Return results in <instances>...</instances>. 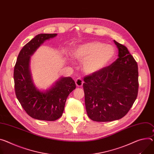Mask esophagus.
<instances>
[{"mask_svg":"<svg viewBox=\"0 0 154 154\" xmlns=\"http://www.w3.org/2000/svg\"><path fill=\"white\" fill-rule=\"evenodd\" d=\"M75 83L77 87H82L83 85V81L80 77H79L75 80Z\"/></svg>","mask_w":154,"mask_h":154,"instance_id":"1","label":"esophagus"}]
</instances>
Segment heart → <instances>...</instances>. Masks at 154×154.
<instances>
[{
  "mask_svg": "<svg viewBox=\"0 0 154 154\" xmlns=\"http://www.w3.org/2000/svg\"><path fill=\"white\" fill-rule=\"evenodd\" d=\"M72 56L77 60L83 61V71L93 74L103 69L113 60L116 49L111 45L91 42L75 48L72 51Z\"/></svg>",
  "mask_w": 154,
  "mask_h": 154,
  "instance_id": "heart-1",
  "label": "heart"
}]
</instances>
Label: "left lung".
<instances>
[{"instance_id":"obj_1","label":"left lung","mask_w":154,"mask_h":154,"mask_svg":"<svg viewBox=\"0 0 154 154\" xmlns=\"http://www.w3.org/2000/svg\"><path fill=\"white\" fill-rule=\"evenodd\" d=\"M118 58L109 66L83 79L88 116L96 122H111L128 112L137 96L138 67L127 48L114 40Z\"/></svg>"}]
</instances>
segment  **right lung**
Segmentation results:
<instances>
[{"instance_id": "1", "label": "right lung", "mask_w": 154, "mask_h": 154, "mask_svg": "<svg viewBox=\"0 0 154 154\" xmlns=\"http://www.w3.org/2000/svg\"><path fill=\"white\" fill-rule=\"evenodd\" d=\"M57 34L37 35L21 50L14 67V82L16 96L26 112L33 119L54 121L63 113L67 96L75 88L71 77H63L50 90L43 93L38 91L31 79L29 60L37 48L46 40Z\"/></svg>"}]
</instances>
